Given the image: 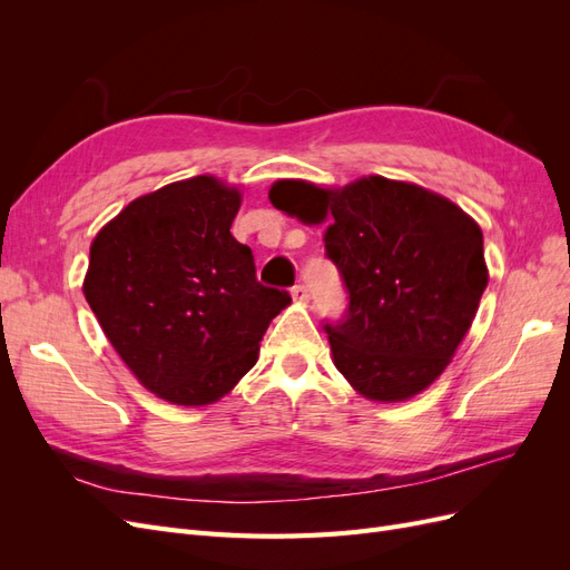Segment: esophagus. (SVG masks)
Masks as SVG:
<instances>
[{
	"label": "esophagus",
	"mask_w": 570,
	"mask_h": 570,
	"mask_svg": "<svg viewBox=\"0 0 570 570\" xmlns=\"http://www.w3.org/2000/svg\"><path fill=\"white\" fill-rule=\"evenodd\" d=\"M292 299H295V302H306L308 299V289L304 285H295V287H292Z\"/></svg>",
	"instance_id": "obj_1"
}]
</instances>
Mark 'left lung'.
Wrapping results in <instances>:
<instances>
[{
  "mask_svg": "<svg viewBox=\"0 0 570 570\" xmlns=\"http://www.w3.org/2000/svg\"><path fill=\"white\" fill-rule=\"evenodd\" d=\"M268 199L304 223L333 216L325 256L350 306L323 327L350 385L373 402H404L440 377L488 287L478 223L425 187L383 176L340 189L278 180Z\"/></svg>",
  "mask_w": 570,
  "mask_h": 570,
  "instance_id": "8db88e82",
  "label": "left lung"
}]
</instances>
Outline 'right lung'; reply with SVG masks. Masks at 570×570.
Instances as JSON below:
<instances>
[{
	"instance_id": "add662e5",
	"label": "right lung",
	"mask_w": 570,
	"mask_h": 570,
	"mask_svg": "<svg viewBox=\"0 0 570 570\" xmlns=\"http://www.w3.org/2000/svg\"><path fill=\"white\" fill-rule=\"evenodd\" d=\"M239 204L214 176L170 183L130 202L90 247L85 299L137 381L170 404L228 394L292 302L256 281L252 249L230 235Z\"/></svg>"
}]
</instances>
